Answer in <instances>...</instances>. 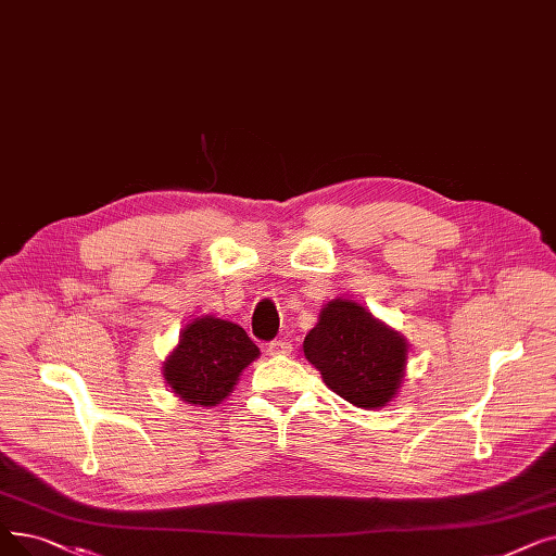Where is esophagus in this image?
<instances>
[{"label":"esophagus","instance_id":"obj_1","mask_svg":"<svg viewBox=\"0 0 556 556\" xmlns=\"http://www.w3.org/2000/svg\"><path fill=\"white\" fill-rule=\"evenodd\" d=\"M291 343L288 341H273V343H268V354H273V356H283V354H291Z\"/></svg>","mask_w":556,"mask_h":556}]
</instances>
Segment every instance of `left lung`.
Wrapping results in <instances>:
<instances>
[{
  "instance_id": "left-lung-1",
  "label": "left lung",
  "mask_w": 556,
  "mask_h": 556,
  "mask_svg": "<svg viewBox=\"0 0 556 556\" xmlns=\"http://www.w3.org/2000/svg\"><path fill=\"white\" fill-rule=\"evenodd\" d=\"M406 338L354 300H331L304 338V356L329 389L361 408L389 404L404 379Z\"/></svg>"
}]
</instances>
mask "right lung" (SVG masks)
<instances>
[{"label":"right lung","mask_w":556,"mask_h":556,"mask_svg":"<svg viewBox=\"0 0 556 556\" xmlns=\"http://www.w3.org/2000/svg\"><path fill=\"white\" fill-rule=\"evenodd\" d=\"M258 354L243 327L202 316L179 333V345L163 364V377L184 402L215 406L233 391L240 372Z\"/></svg>","instance_id":"right-lung-1"}]
</instances>
